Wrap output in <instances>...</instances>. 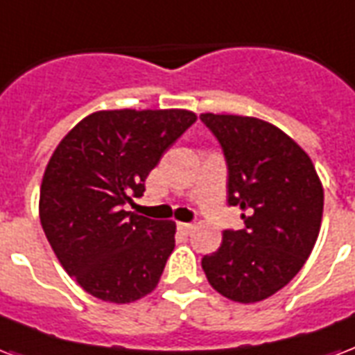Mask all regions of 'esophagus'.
<instances>
[{"mask_svg": "<svg viewBox=\"0 0 355 355\" xmlns=\"http://www.w3.org/2000/svg\"><path fill=\"white\" fill-rule=\"evenodd\" d=\"M178 229H180V232H184V234H191V232L196 231V225H193V223H178Z\"/></svg>", "mask_w": 355, "mask_h": 355, "instance_id": "esophagus-1", "label": "esophagus"}]
</instances>
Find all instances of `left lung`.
Segmentation results:
<instances>
[{"label": "left lung", "mask_w": 355, "mask_h": 355, "mask_svg": "<svg viewBox=\"0 0 355 355\" xmlns=\"http://www.w3.org/2000/svg\"><path fill=\"white\" fill-rule=\"evenodd\" d=\"M227 162V202L243 210V229L223 231L202 257L208 283L240 304L281 291L315 248L324 189L311 158L277 126L255 117L202 113Z\"/></svg>", "instance_id": "obj_1"}]
</instances>
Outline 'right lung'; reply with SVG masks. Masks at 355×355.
<instances>
[{
	"instance_id": "right-lung-1",
	"label": "right lung",
	"mask_w": 355,
	"mask_h": 355,
	"mask_svg": "<svg viewBox=\"0 0 355 355\" xmlns=\"http://www.w3.org/2000/svg\"><path fill=\"white\" fill-rule=\"evenodd\" d=\"M197 121L186 110L96 112L51 154L39 214L61 266L83 291L130 304L156 288L175 250V223L134 212L145 178Z\"/></svg>"
}]
</instances>
